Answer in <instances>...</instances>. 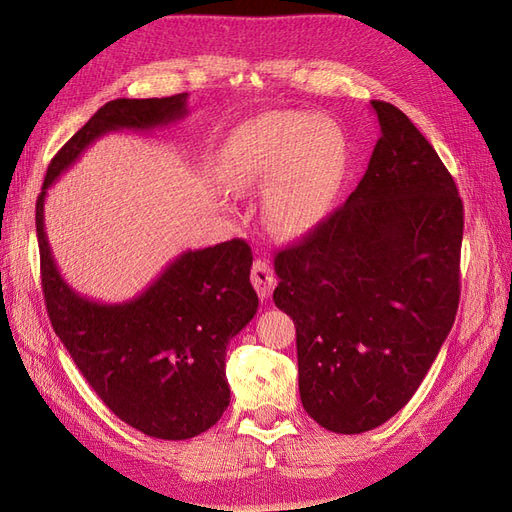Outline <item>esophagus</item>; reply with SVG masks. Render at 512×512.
<instances>
[{
  "instance_id": "1",
  "label": "esophagus",
  "mask_w": 512,
  "mask_h": 512,
  "mask_svg": "<svg viewBox=\"0 0 512 512\" xmlns=\"http://www.w3.org/2000/svg\"><path fill=\"white\" fill-rule=\"evenodd\" d=\"M275 273L271 269V262L267 258H256L252 265V284L258 292L260 299H269L275 288Z\"/></svg>"
}]
</instances>
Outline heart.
Wrapping results in <instances>:
<instances>
[{
    "mask_svg": "<svg viewBox=\"0 0 512 512\" xmlns=\"http://www.w3.org/2000/svg\"><path fill=\"white\" fill-rule=\"evenodd\" d=\"M344 147L327 121L299 113L267 115L228 138L222 175L230 190L265 188L262 215L280 237L314 230L331 209Z\"/></svg>",
    "mask_w": 512,
    "mask_h": 512,
    "instance_id": "obj_1",
    "label": "heart"
}]
</instances>
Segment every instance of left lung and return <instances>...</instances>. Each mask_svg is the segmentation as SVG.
<instances>
[{
	"label": "left lung",
	"mask_w": 512,
	"mask_h": 512,
	"mask_svg": "<svg viewBox=\"0 0 512 512\" xmlns=\"http://www.w3.org/2000/svg\"><path fill=\"white\" fill-rule=\"evenodd\" d=\"M380 138L356 190L277 252L305 412L335 433L389 421L421 386L459 305L463 205L427 138L371 100Z\"/></svg>",
	"instance_id": "obj_1"
}]
</instances>
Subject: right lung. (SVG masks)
Instances as JSON below:
<instances>
[{"label":"right lung","instance_id":"obj_1","mask_svg":"<svg viewBox=\"0 0 512 512\" xmlns=\"http://www.w3.org/2000/svg\"><path fill=\"white\" fill-rule=\"evenodd\" d=\"M188 115V94L106 102L46 168L36 232L46 312L91 389L123 423L160 440H188L230 404L226 348L258 309L252 250L241 239L179 254L138 297L98 303L61 277L44 232L46 190L96 138L164 128Z\"/></svg>","mask_w":512,"mask_h":512}]
</instances>
